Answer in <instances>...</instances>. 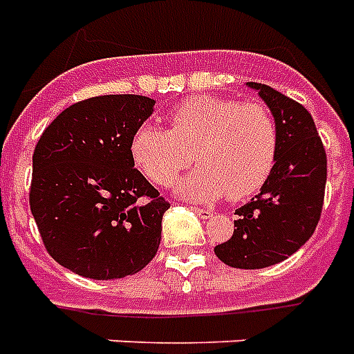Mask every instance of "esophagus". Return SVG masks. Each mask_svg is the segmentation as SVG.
Segmentation results:
<instances>
[{
  "instance_id": "1",
  "label": "esophagus",
  "mask_w": 354,
  "mask_h": 354,
  "mask_svg": "<svg viewBox=\"0 0 354 354\" xmlns=\"http://www.w3.org/2000/svg\"><path fill=\"white\" fill-rule=\"evenodd\" d=\"M192 210L197 214V216L201 217V219H210L212 216H214V212L212 210H205V208H197V206H190Z\"/></svg>"
}]
</instances>
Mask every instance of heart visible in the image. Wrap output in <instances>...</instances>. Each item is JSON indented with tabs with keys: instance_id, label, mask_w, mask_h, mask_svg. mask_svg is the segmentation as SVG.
<instances>
[{
	"instance_id": "heart-1",
	"label": "heart",
	"mask_w": 354,
	"mask_h": 354,
	"mask_svg": "<svg viewBox=\"0 0 354 354\" xmlns=\"http://www.w3.org/2000/svg\"><path fill=\"white\" fill-rule=\"evenodd\" d=\"M169 129L142 124L131 138L137 168L157 185H169L192 164L199 168L175 185V194L199 203L256 194L272 171L278 126L268 107L199 95L169 113Z\"/></svg>"
}]
</instances>
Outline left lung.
<instances>
[{
    "mask_svg": "<svg viewBox=\"0 0 354 354\" xmlns=\"http://www.w3.org/2000/svg\"><path fill=\"white\" fill-rule=\"evenodd\" d=\"M247 86L272 113L278 153L259 194L236 210L232 237L214 252L228 267L252 270L281 263L309 241L324 206L327 157L301 104L265 84Z\"/></svg>",
    "mask_w": 354,
    "mask_h": 354,
    "instance_id": "1",
    "label": "left lung"
}]
</instances>
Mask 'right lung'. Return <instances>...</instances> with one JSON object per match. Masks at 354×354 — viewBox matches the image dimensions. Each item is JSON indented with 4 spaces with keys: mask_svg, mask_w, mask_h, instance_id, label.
Wrapping results in <instances>:
<instances>
[{
    "mask_svg": "<svg viewBox=\"0 0 354 354\" xmlns=\"http://www.w3.org/2000/svg\"><path fill=\"white\" fill-rule=\"evenodd\" d=\"M153 106L140 95L87 98L64 109L34 148L30 212L47 252L71 272L126 278L159 250L169 205L131 157Z\"/></svg>",
    "mask_w": 354,
    "mask_h": 354,
    "instance_id": "1",
    "label": "right lung"
}]
</instances>
